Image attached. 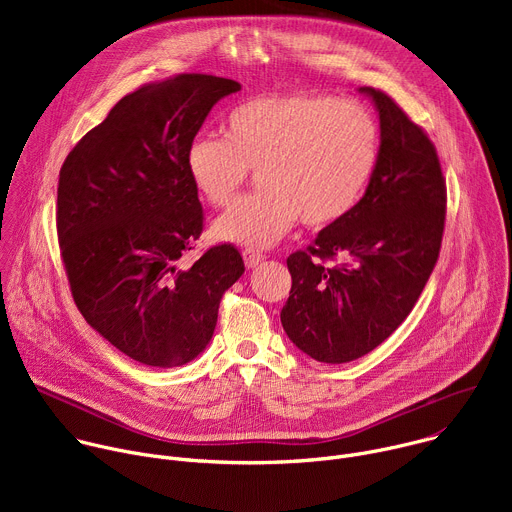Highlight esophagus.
Masks as SVG:
<instances>
[{
  "label": "esophagus",
  "mask_w": 512,
  "mask_h": 512,
  "mask_svg": "<svg viewBox=\"0 0 512 512\" xmlns=\"http://www.w3.org/2000/svg\"><path fill=\"white\" fill-rule=\"evenodd\" d=\"M243 259H245V265H247L249 269H253V267H257V265L265 259V255L259 253V251H255V249H245V251H243Z\"/></svg>",
  "instance_id": "obj_1"
}]
</instances>
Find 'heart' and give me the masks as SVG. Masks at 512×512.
Returning <instances> with one entry per match:
<instances>
[{"label":"heart","mask_w":512,"mask_h":512,"mask_svg":"<svg viewBox=\"0 0 512 512\" xmlns=\"http://www.w3.org/2000/svg\"><path fill=\"white\" fill-rule=\"evenodd\" d=\"M223 137L198 135L186 170L200 198L225 206L257 170L259 192L237 200L212 227L216 239L265 249L300 221L336 225L360 202L379 164V125L356 101L294 91L233 107Z\"/></svg>","instance_id":"1"}]
</instances>
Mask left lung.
I'll use <instances>...</instances> for the list:
<instances>
[{"mask_svg": "<svg viewBox=\"0 0 512 512\" xmlns=\"http://www.w3.org/2000/svg\"><path fill=\"white\" fill-rule=\"evenodd\" d=\"M358 91L381 119L375 176L342 221L287 257L291 289L281 310L289 340L330 364L369 354L401 326L440 257L446 225L435 145L387 93Z\"/></svg>", "mask_w": 512, "mask_h": 512, "instance_id": "obj_1", "label": "left lung"}]
</instances>
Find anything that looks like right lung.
<instances>
[{"label":"right lung","mask_w":512,"mask_h":512,"mask_svg":"<svg viewBox=\"0 0 512 512\" xmlns=\"http://www.w3.org/2000/svg\"><path fill=\"white\" fill-rule=\"evenodd\" d=\"M231 79L184 72L125 95L66 156L56 231L72 300L115 348L148 367L196 358L212 338L241 253L210 247L190 267L204 212L186 150Z\"/></svg>","instance_id":"add662e5"}]
</instances>
